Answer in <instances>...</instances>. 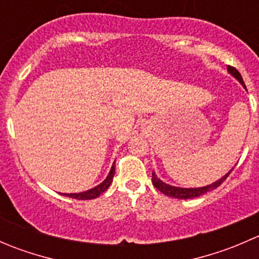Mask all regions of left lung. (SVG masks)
Wrapping results in <instances>:
<instances>
[{
	"mask_svg": "<svg viewBox=\"0 0 259 259\" xmlns=\"http://www.w3.org/2000/svg\"><path fill=\"white\" fill-rule=\"evenodd\" d=\"M227 70H228L229 74H231L234 79L238 80L243 88L245 89V85H244V82H243V79H242L241 74L238 72V70L234 69V67H232V66L227 67ZM245 90H247V89H245ZM232 170H233V168H232L231 170L226 174V176L222 177L221 179L217 180V182L211 183V184H209V185H205V187H200V188H180V187H174V185H170V184H166V183H164L163 180L159 179L154 171H153V178H151V182H153V185L156 188V189L160 190L163 194L168 195V197L178 198V199H193V198H198V197H200V195L205 194V193H208V192H210V190L218 188L219 185H221L222 183L227 179V177L231 174Z\"/></svg>",
	"mask_w": 259,
	"mask_h": 259,
	"instance_id": "1",
	"label": "left lung"
}]
</instances>
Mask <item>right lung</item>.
<instances>
[{
    "label": "right lung",
    "instance_id": "right-lung-1",
    "mask_svg": "<svg viewBox=\"0 0 259 259\" xmlns=\"http://www.w3.org/2000/svg\"><path fill=\"white\" fill-rule=\"evenodd\" d=\"M114 174H115V163L113 164V166H111V169H110V171H109L106 179L104 180L103 183H100L99 185H96V187L91 188V189H89V190H85V192L69 193V194H66V193H62V195H65V197L74 198V199H79V200L95 199V198H98L99 195L103 194V193L105 192L109 187H110L111 182H113V178H114Z\"/></svg>",
    "mask_w": 259,
    "mask_h": 259
}]
</instances>
